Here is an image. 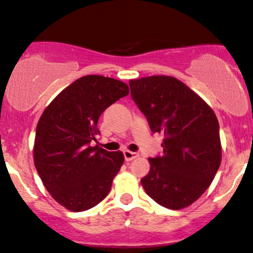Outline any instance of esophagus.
<instances>
[{
    "instance_id": "1",
    "label": "esophagus",
    "mask_w": 253,
    "mask_h": 253,
    "mask_svg": "<svg viewBox=\"0 0 253 253\" xmlns=\"http://www.w3.org/2000/svg\"><path fill=\"white\" fill-rule=\"evenodd\" d=\"M124 156H125V160L126 161H132L133 159L138 158V153H134V151H129V150H125Z\"/></svg>"
}]
</instances>
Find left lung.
Wrapping results in <instances>:
<instances>
[{"mask_svg": "<svg viewBox=\"0 0 253 253\" xmlns=\"http://www.w3.org/2000/svg\"><path fill=\"white\" fill-rule=\"evenodd\" d=\"M129 87L151 132L165 137L162 155L149 159L150 171L140 183L161 206L184 209L203 195L219 169L216 115L195 92L171 76L131 80Z\"/></svg>", "mask_w": 253, "mask_h": 253, "instance_id": "obj_1", "label": "left lung"}]
</instances>
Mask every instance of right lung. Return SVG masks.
<instances>
[{
	"label": "right lung",
	"mask_w": 253,
	"mask_h": 253,
	"mask_svg": "<svg viewBox=\"0 0 253 253\" xmlns=\"http://www.w3.org/2000/svg\"><path fill=\"white\" fill-rule=\"evenodd\" d=\"M128 86L99 75L80 78L44 109L36 127L34 161L57 203L73 212L104 200L125 158L121 151L91 147L98 120L108 106L126 97Z\"/></svg>",
	"instance_id": "add662e5"
}]
</instances>
